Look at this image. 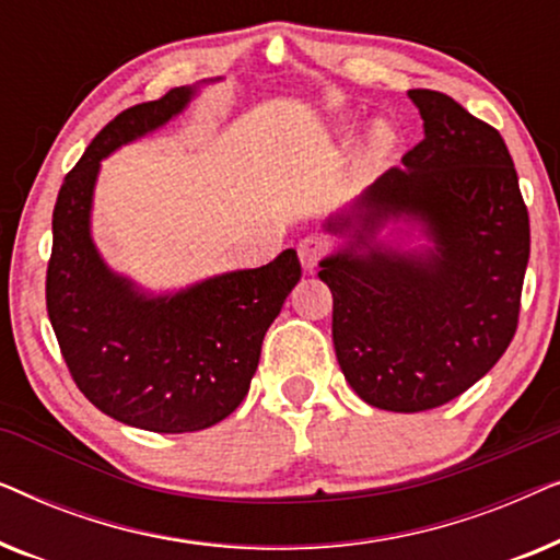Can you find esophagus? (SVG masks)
Listing matches in <instances>:
<instances>
[{
  "instance_id": "obj_1",
  "label": "esophagus",
  "mask_w": 560,
  "mask_h": 560,
  "mask_svg": "<svg viewBox=\"0 0 560 560\" xmlns=\"http://www.w3.org/2000/svg\"><path fill=\"white\" fill-rule=\"evenodd\" d=\"M328 244L324 236H305V240H301V244H298V257H301V265L305 272H313L316 270V265L320 262V257L326 255Z\"/></svg>"
}]
</instances>
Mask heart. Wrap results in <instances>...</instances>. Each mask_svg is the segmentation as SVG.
<instances>
[{"label": "heart", "mask_w": 560, "mask_h": 560, "mask_svg": "<svg viewBox=\"0 0 560 560\" xmlns=\"http://www.w3.org/2000/svg\"><path fill=\"white\" fill-rule=\"evenodd\" d=\"M393 148H395L393 127H389L387 121H377V125H372V129L364 137L362 160L366 165H380L382 160L393 152Z\"/></svg>", "instance_id": "1"}]
</instances>
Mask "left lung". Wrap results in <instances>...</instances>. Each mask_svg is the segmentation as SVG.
I'll list each match as a JSON object with an SVG mask.
<instances>
[{"mask_svg": "<svg viewBox=\"0 0 560 560\" xmlns=\"http://www.w3.org/2000/svg\"><path fill=\"white\" fill-rule=\"evenodd\" d=\"M425 137L324 224L320 259L343 377L380 410L420 412L466 393L517 328L530 219L494 127L431 89L408 91ZM394 226L389 241L378 234ZM418 231V248L401 236Z\"/></svg>", "mask_w": 560, "mask_h": 560, "instance_id": "obj_1", "label": "left lung"}]
</instances>
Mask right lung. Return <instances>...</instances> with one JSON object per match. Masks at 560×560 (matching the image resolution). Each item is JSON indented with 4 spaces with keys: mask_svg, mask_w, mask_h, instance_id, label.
Returning <instances> with one entry per match:
<instances>
[{
    "mask_svg": "<svg viewBox=\"0 0 560 560\" xmlns=\"http://www.w3.org/2000/svg\"><path fill=\"white\" fill-rule=\"evenodd\" d=\"M198 89H171L117 114L66 175L52 209L45 301L71 377L106 416L152 433L203 431L240 408L267 328L301 280L295 249H285L255 270L155 295L98 255L91 209L102 160L165 127Z\"/></svg>",
    "mask_w": 560,
    "mask_h": 560,
    "instance_id": "1",
    "label": "right lung"
}]
</instances>
